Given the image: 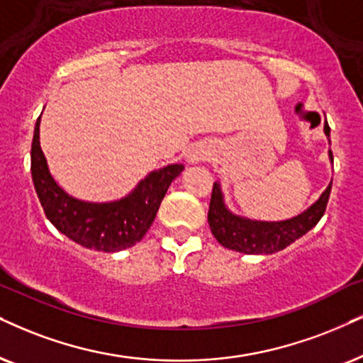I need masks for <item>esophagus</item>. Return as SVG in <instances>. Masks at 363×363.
<instances>
[{
    "instance_id": "1",
    "label": "esophagus",
    "mask_w": 363,
    "mask_h": 363,
    "mask_svg": "<svg viewBox=\"0 0 363 363\" xmlns=\"http://www.w3.org/2000/svg\"><path fill=\"white\" fill-rule=\"evenodd\" d=\"M203 159H204V154L199 152V150H192V152L187 155V160H189L191 164L201 162V160H203Z\"/></svg>"
}]
</instances>
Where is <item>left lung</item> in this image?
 I'll return each mask as SVG.
<instances>
[{"label": "left lung", "instance_id": "8db88e82", "mask_svg": "<svg viewBox=\"0 0 363 363\" xmlns=\"http://www.w3.org/2000/svg\"><path fill=\"white\" fill-rule=\"evenodd\" d=\"M325 135L330 142V127L325 123ZM330 162L333 164V154L328 150ZM332 191V181L322 196L303 213L293 216L284 221H258L245 216L235 214L226 206L219 182H214L213 194L208 213V223L218 242L228 250L245 255H273L284 250L316 226L327 209V203Z\"/></svg>", "mask_w": 363, "mask_h": 363}]
</instances>
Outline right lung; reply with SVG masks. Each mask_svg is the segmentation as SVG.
<instances>
[{
	"instance_id": "obj_1",
	"label": "right lung",
	"mask_w": 363,
	"mask_h": 363,
	"mask_svg": "<svg viewBox=\"0 0 363 363\" xmlns=\"http://www.w3.org/2000/svg\"><path fill=\"white\" fill-rule=\"evenodd\" d=\"M40 122L31 142V177L48 221L77 245L105 253L134 246L154 223L171 182L184 171L182 164H169L149 172L127 196L107 203L82 201L58 186L50 172L40 145Z\"/></svg>"
}]
</instances>
